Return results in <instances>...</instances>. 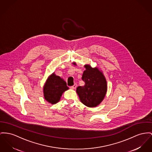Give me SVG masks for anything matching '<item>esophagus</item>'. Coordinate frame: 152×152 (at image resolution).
<instances>
[{
	"label": "esophagus",
	"mask_w": 152,
	"mask_h": 152,
	"mask_svg": "<svg viewBox=\"0 0 152 152\" xmlns=\"http://www.w3.org/2000/svg\"><path fill=\"white\" fill-rule=\"evenodd\" d=\"M76 87H77V84L76 83H75L74 85H72V86H71L70 87V88L71 89H75V88H76Z\"/></svg>",
	"instance_id": "obj_1"
}]
</instances>
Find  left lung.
Segmentation results:
<instances>
[{
  "instance_id": "left-lung-1",
  "label": "left lung",
  "mask_w": 152,
  "mask_h": 152,
  "mask_svg": "<svg viewBox=\"0 0 152 152\" xmlns=\"http://www.w3.org/2000/svg\"><path fill=\"white\" fill-rule=\"evenodd\" d=\"M73 64L76 65L75 62ZM82 80L85 85L77 88V93L82 103L88 107H95L103 100L107 91V84L103 73L97 67L92 68L89 64L84 66Z\"/></svg>"
}]
</instances>
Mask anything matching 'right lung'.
Returning <instances> with one entry per match:
<instances>
[{
  "label": "right lung",
  "mask_w": 152,
  "mask_h": 152,
  "mask_svg": "<svg viewBox=\"0 0 152 152\" xmlns=\"http://www.w3.org/2000/svg\"><path fill=\"white\" fill-rule=\"evenodd\" d=\"M68 89L66 82L53 72L49 76L44 84V99L52 104H56L60 100L63 93Z\"/></svg>",
  "instance_id": "obj_1"
}]
</instances>
